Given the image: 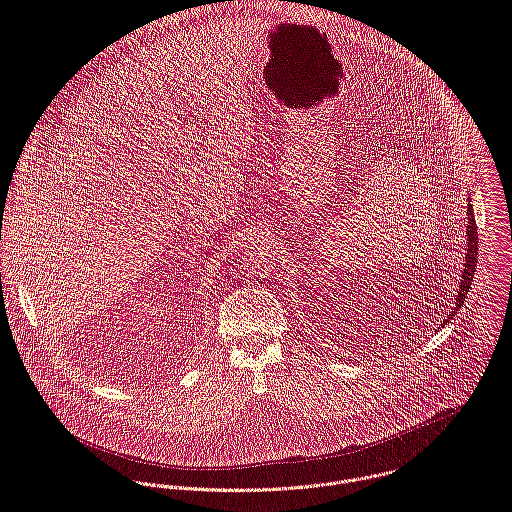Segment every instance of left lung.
<instances>
[{
	"mask_svg": "<svg viewBox=\"0 0 512 512\" xmlns=\"http://www.w3.org/2000/svg\"><path fill=\"white\" fill-rule=\"evenodd\" d=\"M467 216H469V224H467V244H465V258H463V274H461V284L459 290L455 294V306L451 308V312L447 314V320H443L441 326L449 324V320H453L451 316H455V312L465 304L467 292L471 288L473 276L477 272V254H479V234H477V222H475V212H473V204L469 200L467 206Z\"/></svg>",
	"mask_w": 512,
	"mask_h": 512,
	"instance_id": "left-lung-1",
	"label": "left lung"
}]
</instances>
